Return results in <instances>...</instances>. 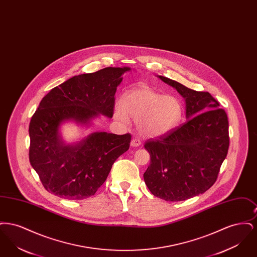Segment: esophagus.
Instances as JSON below:
<instances>
[{"mask_svg":"<svg viewBox=\"0 0 257 257\" xmlns=\"http://www.w3.org/2000/svg\"><path fill=\"white\" fill-rule=\"evenodd\" d=\"M141 145H142V142L139 139H133L131 142L132 147H141Z\"/></svg>","mask_w":257,"mask_h":257,"instance_id":"1","label":"esophagus"}]
</instances>
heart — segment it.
<instances>
[{"mask_svg":"<svg viewBox=\"0 0 257 257\" xmlns=\"http://www.w3.org/2000/svg\"><path fill=\"white\" fill-rule=\"evenodd\" d=\"M183 105L179 98L144 86L127 93L115 110V115L127 121L129 115L139 121L141 132L148 137L168 133L180 121Z\"/></svg>","mask_w":257,"mask_h":257,"instance_id":"heart-1","label":"heart"}]
</instances>
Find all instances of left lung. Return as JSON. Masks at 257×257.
I'll return each mask as SVG.
<instances>
[{"mask_svg":"<svg viewBox=\"0 0 257 257\" xmlns=\"http://www.w3.org/2000/svg\"><path fill=\"white\" fill-rule=\"evenodd\" d=\"M159 78L183 96L187 121L145 144L150 165L144 178L152 195L167 201H182L205 193L216 182L229 147L228 120L209 92Z\"/></svg>","mask_w":257,"mask_h":257,"instance_id":"1","label":"left lung"}]
</instances>
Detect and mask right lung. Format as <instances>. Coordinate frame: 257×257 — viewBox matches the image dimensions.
I'll return each mask as SVG.
<instances>
[{
    "label": "right lung",
    "mask_w": 257,
    "mask_h": 257,
    "mask_svg": "<svg viewBox=\"0 0 257 257\" xmlns=\"http://www.w3.org/2000/svg\"><path fill=\"white\" fill-rule=\"evenodd\" d=\"M130 67H106L81 74L50 90L32 116L29 158L44 188L66 199L93 196L114 161L126 152L131 135L94 132L66 145L60 135L65 121L89 125L103 114L112 117L114 94Z\"/></svg>",
    "instance_id": "add662e5"
}]
</instances>
